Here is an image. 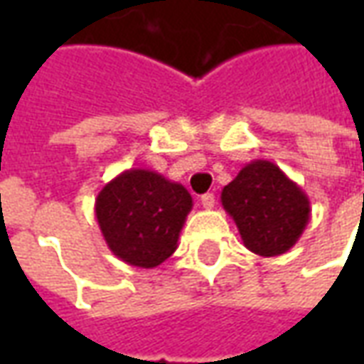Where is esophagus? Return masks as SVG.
<instances>
[{"label":"esophagus","instance_id":"obj_1","mask_svg":"<svg viewBox=\"0 0 364 364\" xmlns=\"http://www.w3.org/2000/svg\"><path fill=\"white\" fill-rule=\"evenodd\" d=\"M200 205L205 206L206 210H210V208H214V205H216V197H214L213 193H206V195L200 197Z\"/></svg>","mask_w":364,"mask_h":364}]
</instances>
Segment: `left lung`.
<instances>
[{"label":"left lung","instance_id":"8db88e82","mask_svg":"<svg viewBox=\"0 0 364 364\" xmlns=\"http://www.w3.org/2000/svg\"><path fill=\"white\" fill-rule=\"evenodd\" d=\"M222 206L242 242L261 257H277L296 244L310 220V198L281 167L255 159L222 189Z\"/></svg>","mask_w":364,"mask_h":364}]
</instances>
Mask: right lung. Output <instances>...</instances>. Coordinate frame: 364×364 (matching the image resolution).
<instances>
[{
  "label": "right lung",
  "instance_id": "add662e5",
  "mask_svg": "<svg viewBox=\"0 0 364 364\" xmlns=\"http://www.w3.org/2000/svg\"><path fill=\"white\" fill-rule=\"evenodd\" d=\"M193 198L181 183L151 169H127L99 191L97 224L105 242L128 265L154 269L177 250Z\"/></svg>",
  "mask_w": 364,
  "mask_h": 364
}]
</instances>
